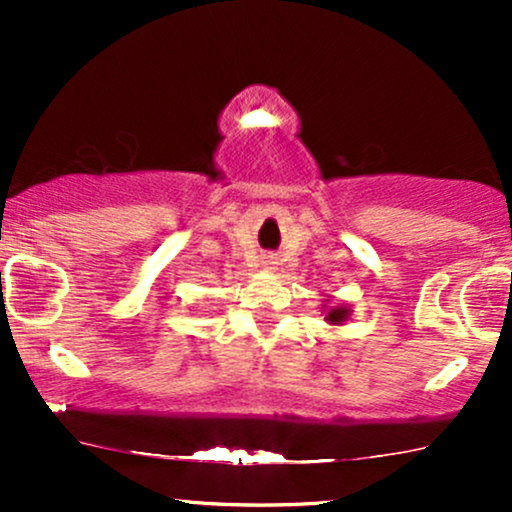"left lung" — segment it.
Segmentation results:
<instances>
[{"label":"left lung","instance_id":"8db88e82","mask_svg":"<svg viewBox=\"0 0 512 512\" xmlns=\"http://www.w3.org/2000/svg\"><path fill=\"white\" fill-rule=\"evenodd\" d=\"M344 313H346V310H332V313L327 317H330L332 322H339V320H344Z\"/></svg>","mask_w":512,"mask_h":512}]
</instances>
